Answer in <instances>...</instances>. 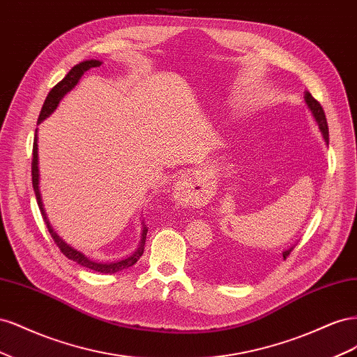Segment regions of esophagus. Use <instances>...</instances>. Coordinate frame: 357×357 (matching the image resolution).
<instances>
[{
    "instance_id": "esophagus-1",
    "label": "esophagus",
    "mask_w": 357,
    "mask_h": 357,
    "mask_svg": "<svg viewBox=\"0 0 357 357\" xmlns=\"http://www.w3.org/2000/svg\"><path fill=\"white\" fill-rule=\"evenodd\" d=\"M190 176L188 174V172H185V174H180L178 176V181H177V186L178 188H181V189H185V188H190Z\"/></svg>"
}]
</instances>
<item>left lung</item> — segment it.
I'll use <instances>...</instances> for the list:
<instances>
[{
    "label": "left lung",
    "instance_id": "obj_1",
    "mask_svg": "<svg viewBox=\"0 0 357 357\" xmlns=\"http://www.w3.org/2000/svg\"><path fill=\"white\" fill-rule=\"evenodd\" d=\"M304 98H305L307 107L310 109L312 117H314V121H316V123H317V126H319V129H320V132H321V135H323V139H325V143L329 146V129H328V122H326L325 112H323V109H321V105L319 104V101H316L314 98H312L310 92H305ZM291 250H294V247H290V248H287V250H284V252L282 253V255H283V259H286V257L290 255Z\"/></svg>",
    "mask_w": 357,
    "mask_h": 357
}]
</instances>
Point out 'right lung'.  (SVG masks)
I'll use <instances>...</instances> for the list:
<instances>
[{"label":"right lung","mask_w":357,"mask_h":357,"mask_svg":"<svg viewBox=\"0 0 357 357\" xmlns=\"http://www.w3.org/2000/svg\"><path fill=\"white\" fill-rule=\"evenodd\" d=\"M101 61L98 59H89V61H83L80 63H77V66L73 67L70 70V73L63 77L55 88H53L47 98L45 101V104H43V109L40 112V116H38V122L37 123H41L43 121H45L46 117H49L53 112L56 110V107L59 104V101L66 96L75 84L79 83V80L82 79V75L91 70V68H95V67H100L101 66ZM38 183H40V174H38V144H37V129H36V138H34V147H32V188H34V192H36V198H37V202H38V207H40V211H41V215L43 219H45V223L47 226V229L52 235L53 241L56 243V245L59 247V250L66 255L68 259H71V261L77 262L79 265L84 266V268H89L92 269V271H96V273H102V274H114L117 271H122V269H126L129 266H132L139 257H142L143 252H144V244H146V235H147V228L146 225H143V231H142V240H139V244L137 247V250L132 253L126 256L125 259H121V261H114V262H96V261H92V259H89L88 256H84L82 252L75 250L74 247H71L70 244H67L66 241H63L61 236L53 231L52 225L47 219L46 215V211H45V207H43V202H41V193H40V188H38Z\"/></svg>","instance_id":"add662e5"}]
</instances>
